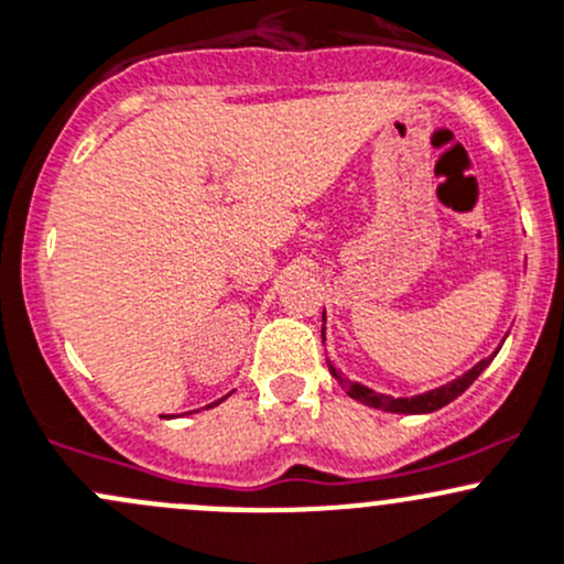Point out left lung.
<instances>
[{
  "label": "left lung",
  "instance_id": "1",
  "mask_svg": "<svg viewBox=\"0 0 564 564\" xmlns=\"http://www.w3.org/2000/svg\"><path fill=\"white\" fill-rule=\"evenodd\" d=\"M491 358H484L480 364H475L473 369L464 371L462 377L454 382H448V386L437 388V391H429V393H421V397H412V399H393V397H386V393H375L371 388L367 386H358V382H350V380H341L339 375H336L334 369V377L341 382V388L347 391V397H352L356 402H364L369 404V408L375 410H386V412H434L440 408H445L448 402H454L456 397H462L464 391H467L469 386H473L475 380H478V375L489 367Z\"/></svg>",
  "mask_w": 564,
  "mask_h": 564
}]
</instances>
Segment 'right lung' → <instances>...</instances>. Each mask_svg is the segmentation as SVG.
<instances>
[{
    "label": "right lung",
    "instance_id": "1",
    "mask_svg": "<svg viewBox=\"0 0 564 564\" xmlns=\"http://www.w3.org/2000/svg\"><path fill=\"white\" fill-rule=\"evenodd\" d=\"M214 404H217V402H214Z\"/></svg>",
    "mask_w": 564,
    "mask_h": 564
}]
</instances>
